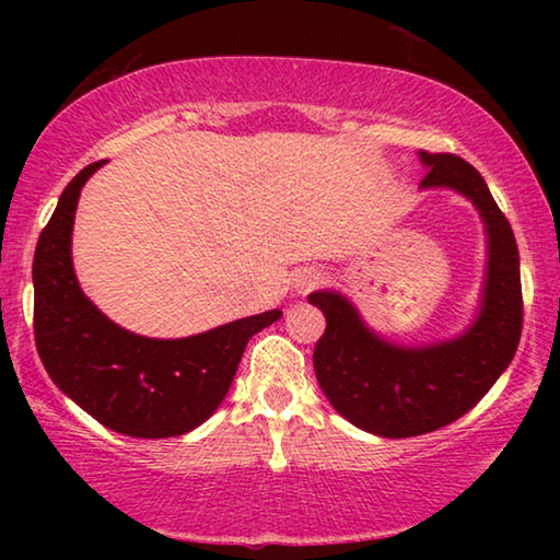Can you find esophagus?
<instances>
[{
    "label": "esophagus",
    "mask_w": 560,
    "mask_h": 560,
    "mask_svg": "<svg viewBox=\"0 0 560 560\" xmlns=\"http://www.w3.org/2000/svg\"><path fill=\"white\" fill-rule=\"evenodd\" d=\"M324 281V277H320V271H316V269H306L301 273V277L296 279V287L303 291V289H314V287H318V283Z\"/></svg>",
    "instance_id": "34e87169"
}]
</instances>
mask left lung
Returning <instances> with one entry per match:
<instances>
[{"label": "left lung", "mask_w": 560, "mask_h": 560, "mask_svg": "<svg viewBox=\"0 0 560 560\" xmlns=\"http://www.w3.org/2000/svg\"><path fill=\"white\" fill-rule=\"evenodd\" d=\"M420 187H450L471 200L487 226V279L481 308L462 336L430 346H397L363 324L338 291H314L326 330L314 350V371L328 402L355 428L377 438H415L469 412L514 358L524 324L518 246L489 187L467 160L424 153Z\"/></svg>", "instance_id": "8db88e82"}]
</instances>
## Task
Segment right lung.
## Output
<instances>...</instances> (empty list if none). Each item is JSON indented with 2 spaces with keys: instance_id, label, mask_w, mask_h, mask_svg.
<instances>
[{
  "instance_id": "obj_1",
  "label": "right lung",
  "mask_w": 560,
  "mask_h": 560,
  "mask_svg": "<svg viewBox=\"0 0 560 560\" xmlns=\"http://www.w3.org/2000/svg\"><path fill=\"white\" fill-rule=\"evenodd\" d=\"M103 163L75 175L34 252V336L51 381L108 430L140 440L200 428L234 381L254 334L281 311L232 320L189 338H145L113 324L81 291L71 232L81 187Z\"/></svg>"
}]
</instances>
